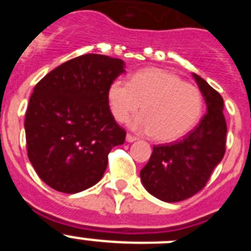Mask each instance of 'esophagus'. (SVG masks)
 Masks as SVG:
<instances>
[{
	"label": "esophagus",
	"mask_w": 251,
	"mask_h": 251,
	"mask_svg": "<svg viewBox=\"0 0 251 251\" xmlns=\"http://www.w3.org/2000/svg\"><path fill=\"white\" fill-rule=\"evenodd\" d=\"M126 141H127L128 143H132V142H136L137 138L134 136H132V134H127V137H126Z\"/></svg>",
	"instance_id": "34e87169"
}]
</instances>
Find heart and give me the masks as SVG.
Here are the masks:
<instances>
[{
    "label": "heart",
    "mask_w": 251,
    "mask_h": 251,
    "mask_svg": "<svg viewBox=\"0 0 251 251\" xmlns=\"http://www.w3.org/2000/svg\"><path fill=\"white\" fill-rule=\"evenodd\" d=\"M108 104L115 121L129 122L133 130L151 134L157 142L181 138L196 126L202 113V95L192 84L158 68L133 74L129 83L114 80L108 88Z\"/></svg>",
    "instance_id": "b5f03b06"
}]
</instances>
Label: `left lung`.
Masks as SVG:
<instances>
[{
	"mask_svg": "<svg viewBox=\"0 0 251 251\" xmlns=\"http://www.w3.org/2000/svg\"><path fill=\"white\" fill-rule=\"evenodd\" d=\"M192 77L205 99L207 113L183 139L154 146L141 171L146 190L165 202H178L197 194L225 154L227 129L223 97L201 76L192 74Z\"/></svg>",
	"mask_w": 251,
	"mask_h": 251,
	"instance_id": "8db88e82",
	"label": "left lung"
}]
</instances>
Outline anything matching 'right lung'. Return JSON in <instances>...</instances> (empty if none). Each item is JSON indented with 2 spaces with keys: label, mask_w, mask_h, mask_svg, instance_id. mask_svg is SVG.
Returning a JSON list of instances; mask_svg holds the SVG:
<instances>
[{
  "label": "right lung",
  "mask_w": 251,
  "mask_h": 251,
  "mask_svg": "<svg viewBox=\"0 0 251 251\" xmlns=\"http://www.w3.org/2000/svg\"><path fill=\"white\" fill-rule=\"evenodd\" d=\"M123 60L86 54L69 60L35 86L25 118L31 165L46 185L76 194L98 183L108 153L126 130L113 118L108 88L126 73Z\"/></svg>",
  "instance_id": "add662e5"
}]
</instances>
